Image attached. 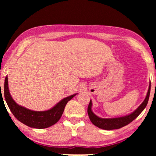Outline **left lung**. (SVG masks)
Here are the masks:
<instances>
[{
  "instance_id": "obj_1",
  "label": "left lung",
  "mask_w": 156,
  "mask_h": 156,
  "mask_svg": "<svg viewBox=\"0 0 156 156\" xmlns=\"http://www.w3.org/2000/svg\"><path fill=\"white\" fill-rule=\"evenodd\" d=\"M151 92V84H149L148 90L147 92L146 97L145 98L144 101L142 102V104L136 108V109L129 115H126L124 116L117 117V118H110V119H103L101 117L97 116L91 110V106H92V102L90 100L89 104L87 108V112L89 117V119L91 121V123L96 126L100 128L101 129L104 130H113V129H118L121 127L125 126L132 122L134 119L137 118L140 113H141L148 102L149 97H150Z\"/></svg>"
}]
</instances>
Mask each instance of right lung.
<instances>
[{
  "mask_svg": "<svg viewBox=\"0 0 156 156\" xmlns=\"http://www.w3.org/2000/svg\"><path fill=\"white\" fill-rule=\"evenodd\" d=\"M76 94L64 98L56 105L50 109L43 112L32 111L22 106L18 105L12 99L8 89V76H5L4 84V97L10 110L11 111L14 116L23 124L31 128L42 129L52 126L61 118L65 107L67 102L71 100ZM2 96V94H1Z\"/></svg>",
  "mask_w": 156,
  "mask_h": 156,
  "instance_id": "right-lung-1",
  "label": "right lung"
}]
</instances>
